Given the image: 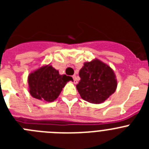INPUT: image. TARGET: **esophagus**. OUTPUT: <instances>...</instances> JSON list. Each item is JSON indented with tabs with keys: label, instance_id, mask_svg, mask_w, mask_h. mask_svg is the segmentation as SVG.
Wrapping results in <instances>:
<instances>
[{
	"label": "esophagus",
	"instance_id": "1",
	"mask_svg": "<svg viewBox=\"0 0 149 149\" xmlns=\"http://www.w3.org/2000/svg\"><path fill=\"white\" fill-rule=\"evenodd\" d=\"M73 79H74V84H77V79H76V75H73Z\"/></svg>",
	"mask_w": 149,
	"mask_h": 149
}]
</instances>
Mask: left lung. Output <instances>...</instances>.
<instances>
[{
	"label": "left lung",
	"mask_w": 149,
	"mask_h": 149,
	"mask_svg": "<svg viewBox=\"0 0 149 149\" xmlns=\"http://www.w3.org/2000/svg\"><path fill=\"white\" fill-rule=\"evenodd\" d=\"M79 76L81 81L76 87L81 98L89 103H103L117 88V79L113 70L97 58L84 63Z\"/></svg>",
	"instance_id": "8db88e82"
}]
</instances>
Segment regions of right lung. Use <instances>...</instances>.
Returning <instances> with one entry per match:
<instances>
[{"instance_id":"add662e5","label":"right lung","mask_w":149,"mask_h":149,"mask_svg":"<svg viewBox=\"0 0 149 149\" xmlns=\"http://www.w3.org/2000/svg\"><path fill=\"white\" fill-rule=\"evenodd\" d=\"M72 77L60 74L50 64L43 65L29 74L28 91L32 97L44 102H52L60 95L63 88Z\"/></svg>"}]
</instances>
